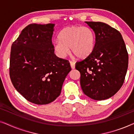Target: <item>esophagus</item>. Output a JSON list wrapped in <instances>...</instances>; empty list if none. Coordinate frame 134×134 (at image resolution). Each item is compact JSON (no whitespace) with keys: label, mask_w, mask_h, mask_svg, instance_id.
I'll use <instances>...</instances> for the list:
<instances>
[{"label":"esophagus","mask_w":134,"mask_h":134,"mask_svg":"<svg viewBox=\"0 0 134 134\" xmlns=\"http://www.w3.org/2000/svg\"><path fill=\"white\" fill-rule=\"evenodd\" d=\"M69 63H70L71 68L74 69L75 68V62H72V61H70V62H69Z\"/></svg>","instance_id":"34e87169"}]
</instances>
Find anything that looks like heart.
Returning a JSON list of instances; mask_svg holds the SVG:
<instances>
[{
  "instance_id": "b5f03b06",
  "label": "heart",
  "mask_w": 134,
  "mask_h": 134,
  "mask_svg": "<svg viewBox=\"0 0 134 134\" xmlns=\"http://www.w3.org/2000/svg\"><path fill=\"white\" fill-rule=\"evenodd\" d=\"M59 40L54 43V49L60 58H64L71 52L77 57H87L93 52L94 46V35L87 27L73 25L67 27L60 32Z\"/></svg>"
}]
</instances>
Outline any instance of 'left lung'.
Segmentation results:
<instances>
[{"mask_svg": "<svg viewBox=\"0 0 134 134\" xmlns=\"http://www.w3.org/2000/svg\"><path fill=\"white\" fill-rule=\"evenodd\" d=\"M94 31L91 54L76 63L84 94L94 100L109 99L122 87L128 67V54L120 32L101 22H85Z\"/></svg>", "mask_w": 134, "mask_h": 134, "instance_id": "obj_1", "label": "left lung"}]
</instances>
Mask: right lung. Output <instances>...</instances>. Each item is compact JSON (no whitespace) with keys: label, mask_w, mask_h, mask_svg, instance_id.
Listing matches in <instances>:
<instances>
[{"label":"right lung","mask_w":134,"mask_h":134,"mask_svg":"<svg viewBox=\"0 0 134 134\" xmlns=\"http://www.w3.org/2000/svg\"><path fill=\"white\" fill-rule=\"evenodd\" d=\"M54 24H32L22 30L11 49L10 76L15 89L38 105L54 101L61 93L71 68L54 54Z\"/></svg>","instance_id":"right-lung-1"}]
</instances>
